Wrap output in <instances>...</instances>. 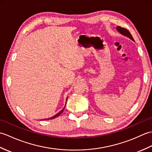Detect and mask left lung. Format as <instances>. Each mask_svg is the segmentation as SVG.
Masks as SVG:
<instances>
[{"mask_svg":"<svg viewBox=\"0 0 152 152\" xmlns=\"http://www.w3.org/2000/svg\"><path fill=\"white\" fill-rule=\"evenodd\" d=\"M116 28H117V31L119 32V33L123 34V35H124V36H125V37H128L129 38H130V39H131L132 40L134 41V39H133V37H132L131 34L129 33V31L126 29V28H122V27H119V26H118Z\"/></svg>","mask_w":152,"mask_h":152,"instance_id":"obj_1","label":"left lung"}]
</instances>
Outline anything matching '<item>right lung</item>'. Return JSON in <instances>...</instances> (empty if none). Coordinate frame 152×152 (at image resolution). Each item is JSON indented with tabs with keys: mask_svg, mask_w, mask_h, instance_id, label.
I'll list each match as a JSON object with an SVG mask.
<instances>
[{
	"mask_svg": "<svg viewBox=\"0 0 152 152\" xmlns=\"http://www.w3.org/2000/svg\"><path fill=\"white\" fill-rule=\"evenodd\" d=\"M67 99H68V98H67ZM66 101H67V99H66ZM63 110H64V108L62 110L60 111L59 113H58V114H56V115H55L54 116H52V117H51V118H47L46 119H54V118H56L58 117V116H59V115L61 114V113H62V112H63Z\"/></svg>",
	"mask_w": 152,
	"mask_h": 152,
	"instance_id": "obj_1",
	"label": "right lung"
}]
</instances>
